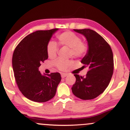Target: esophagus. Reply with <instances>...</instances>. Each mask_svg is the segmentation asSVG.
I'll list each match as a JSON object with an SVG mask.
<instances>
[{"label": "esophagus", "instance_id": "34e87169", "mask_svg": "<svg viewBox=\"0 0 130 130\" xmlns=\"http://www.w3.org/2000/svg\"><path fill=\"white\" fill-rule=\"evenodd\" d=\"M67 76V73H61V77H62V78H64V77H65Z\"/></svg>", "mask_w": 130, "mask_h": 130}]
</instances>
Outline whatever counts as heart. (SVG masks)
<instances>
[{
    "label": "heart",
    "instance_id": "1",
    "mask_svg": "<svg viewBox=\"0 0 130 130\" xmlns=\"http://www.w3.org/2000/svg\"><path fill=\"white\" fill-rule=\"evenodd\" d=\"M59 45L70 47V56L75 58H80L86 56L89 51V46L86 43L82 41L78 35L70 31L58 34L56 37ZM47 56L51 59H54L58 51V46L54 41H50L46 48ZM73 64L71 60L58 59L54 65L58 70L65 71Z\"/></svg>",
    "mask_w": 130,
    "mask_h": 130
}]
</instances>
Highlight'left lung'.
<instances>
[{"label": "left lung", "mask_w": 130, "mask_h": 130, "mask_svg": "<svg viewBox=\"0 0 130 130\" xmlns=\"http://www.w3.org/2000/svg\"><path fill=\"white\" fill-rule=\"evenodd\" d=\"M83 34L88 42L89 51L82 59L83 68L89 70L86 76L74 74L76 82L73 93L80 99L92 100L104 92L111 81L114 71V58L111 46L100 35L90 29H74Z\"/></svg>", "instance_id": "obj_1"}]
</instances>
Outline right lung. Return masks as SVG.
Masks as SVG:
<instances>
[{
    "instance_id": "obj_1",
    "label": "right lung",
    "mask_w": 130,
    "mask_h": 130,
    "mask_svg": "<svg viewBox=\"0 0 130 130\" xmlns=\"http://www.w3.org/2000/svg\"><path fill=\"white\" fill-rule=\"evenodd\" d=\"M57 30L33 32L24 38L14 51L12 65L14 78L19 90L30 100L44 103L56 95L61 80L60 74L41 75L38 68L40 63L48 58L47 45Z\"/></svg>"
}]
</instances>
